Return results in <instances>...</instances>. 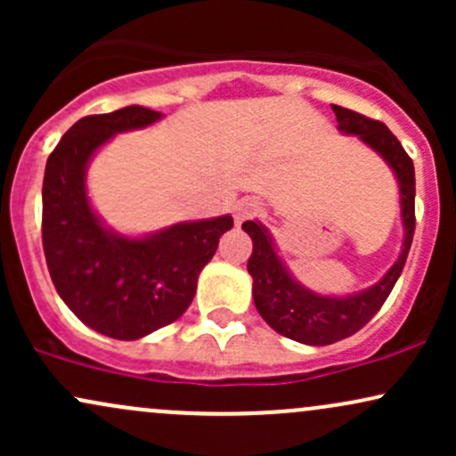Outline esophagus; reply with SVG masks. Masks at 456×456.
Here are the masks:
<instances>
[{"mask_svg":"<svg viewBox=\"0 0 456 456\" xmlns=\"http://www.w3.org/2000/svg\"><path fill=\"white\" fill-rule=\"evenodd\" d=\"M259 212H261V203L257 201V199H242V201H238L233 206V216L238 224L248 221V218L257 216Z\"/></svg>","mask_w":456,"mask_h":456,"instance_id":"1","label":"esophagus"}]
</instances>
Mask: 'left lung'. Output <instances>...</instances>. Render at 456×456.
I'll return each mask as SVG.
<instances>
[{
  "label": "left lung",
  "mask_w": 456,
  "mask_h": 456,
  "mask_svg": "<svg viewBox=\"0 0 456 456\" xmlns=\"http://www.w3.org/2000/svg\"><path fill=\"white\" fill-rule=\"evenodd\" d=\"M332 111L337 113L338 130L343 134H355L364 145L378 151L381 159L388 162L399 182L403 221L399 259L381 276V281L370 285L369 289L349 296H322L291 276L264 224L257 221H246L242 224L244 232L253 240V255L248 257L246 268L253 276V300L259 315L282 337L305 345H315V347L352 337L375 317L386 297L390 296L395 282L399 281L407 253H410L413 229H416V216H413L416 175H413V162L403 150L399 139L390 133L386 124L364 118L352 109L332 104Z\"/></svg>",
  "instance_id": "8db88e82"
}]
</instances>
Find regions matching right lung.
Instances as JSON below:
<instances>
[{
	"label": "right lung",
	"mask_w": 456,
	"mask_h": 456,
	"mask_svg": "<svg viewBox=\"0 0 456 456\" xmlns=\"http://www.w3.org/2000/svg\"><path fill=\"white\" fill-rule=\"evenodd\" d=\"M162 113L130 104L81 118L46 160L43 246L57 294L86 326L137 341L184 315L203 265L233 227L229 214L130 238L113 232L87 197V165L118 133L148 128Z\"/></svg>",
	"instance_id": "right-lung-1"
}]
</instances>
